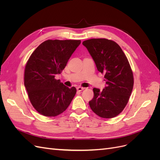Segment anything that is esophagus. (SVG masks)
Here are the masks:
<instances>
[{"mask_svg": "<svg viewBox=\"0 0 160 160\" xmlns=\"http://www.w3.org/2000/svg\"><path fill=\"white\" fill-rule=\"evenodd\" d=\"M83 89H85V88H82V87H78V88H77V90L78 91H83Z\"/></svg>", "mask_w": 160, "mask_h": 160, "instance_id": "esophagus-1", "label": "esophagus"}]
</instances>
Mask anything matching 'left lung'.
<instances>
[{"label":"left lung","instance_id":"left-lung-1","mask_svg":"<svg viewBox=\"0 0 160 160\" xmlns=\"http://www.w3.org/2000/svg\"><path fill=\"white\" fill-rule=\"evenodd\" d=\"M83 45L106 81L102 91L93 88L90 108L101 118H115L125 108L133 88V75L128 58L118 43L107 38H91L84 41Z\"/></svg>","mask_w":160,"mask_h":160}]
</instances>
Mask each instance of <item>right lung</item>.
<instances>
[{
  "instance_id": "right-lung-1",
  "label": "right lung",
  "mask_w": 160,
  "mask_h": 160,
  "mask_svg": "<svg viewBox=\"0 0 160 160\" xmlns=\"http://www.w3.org/2000/svg\"><path fill=\"white\" fill-rule=\"evenodd\" d=\"M80 40H47L33 51L27 62L24 83L28 98L38 113L55 117L69 107L76 88H69L55 78L60 74Z\"/></svg>"
}]
</instances>
